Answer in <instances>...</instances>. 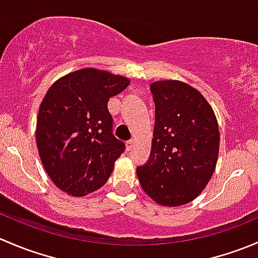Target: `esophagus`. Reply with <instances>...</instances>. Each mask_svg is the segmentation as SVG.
<instances>
[{
  "mask_svg": "<svg viewBox=\"0 0 258 258\" xmlns=\"http://www.w3.org/2000/svg\"><path fill=\"white\" fill-rule=\"evenodd\" d=\"M134 146H135V140H128V141L126 142V148L128 151H131L132 148H134Z\"/></svg>",
  "mask_w": 258,
  "mask_h": 258,
  "instance_id": "1",
  "label": "esophagus"
}]
</instances>
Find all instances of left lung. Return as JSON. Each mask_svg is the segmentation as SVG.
I'll return each mask as SVG.
<instances>
[{"label": "left lung", "mask_w": 258, "mask_h": 258, "mask_svg": "<svg viewBox=\"0 0 258 258\" xmlns=\"http://www.w3.org/2000/svg\"><path fill=\"white\" fill-rule=\"evenodd\" d=\"M155 102L152 148L137 167L142 188L162 206L196 199L216 168L220 146L217 119L206 98L179 81L150 86Z\"/></svg>", "instance_id": "8db88e82"}]
</instances>
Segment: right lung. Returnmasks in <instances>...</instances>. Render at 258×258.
Instances as JSON below:
<instances>
[{
    "mask_svg": "<svg viewBox=\"0 0 258 258\" xmlns=\"http://www.w3.org/2000/svg\"><path fill=\"white\" fill-rule=\"evenodd\" d=\"M130 85L126 77L85 69L49 87L36 127L38 153L49 178L72 196L106 183L126 146L112 134L108 100Z\"/></svg>",
    "mask_w": 258,
    "mask_h": 258,
    "instance_id": "obj_1",
    "label": "right lung"
}]
</instances>
